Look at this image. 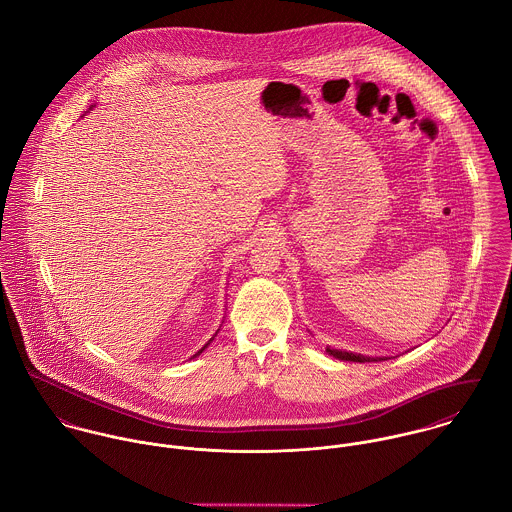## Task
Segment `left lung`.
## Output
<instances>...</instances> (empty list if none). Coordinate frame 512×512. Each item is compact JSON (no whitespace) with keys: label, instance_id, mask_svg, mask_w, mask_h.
<instances>
[{"label":"left lung","instance_id":"1","mask_svg":"<svg viewBox=\"0 0 512 512\" xmlns=\"http://www.w3.org/2000/svg\"><path fill=\"white\" fill-rule=\"evenodd\" d=\"M326 352L332 356V358H338V360H344V362H380V360H388V358H372V356H362V354H354V352H346V350H338V348H330L326 346Z\"/></svg>","mask_w":512,"mask_h":512}]
</instances>
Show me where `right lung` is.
Segmentation results:
<instances>
[{
    "label": "right lung",
    "mask_w": 512,
    "mask_h": 512,
    "mask_svg": "<svg viewBox=\"0 0 512 512\" xmlns=\"http://www.w3.org/2000/svg\"><path fill=\"white\" fill-rule=\"evenodd\" d=\"M215 334H217V332H215ZM211 340H213V338H209V342H211ZM209 342H207V344H209ZM207 344H205L204 348H202V350H200V352H196V354H194V356H200V354H202V352H204L205 348H207Z\"/></svg>",
    "instance_id": "1"
}]
</instances>
